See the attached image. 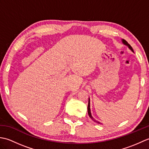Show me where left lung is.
I'll return each mask as SVG.
<instances>
[{
    "instance_id": "1",
    "label": "left lung",
    "mask_w": 149,
    "mask_h": 149,
    "mask_svg": "<svg viewBox=\"0 0 149 149\" xmlns=\"http://www.w3.org/2000/svg\"><path fill=\"white\" fill-rule=\"evenodd\" d=\"M122 43L124 44V45H127L129 49H130L132 52H134L133 51V49H132V47L129 45V44L127 43V41H125V40H123V39H122ZM90 98H89V100H88V115H89V116L90 117V118L92 119L94 122H97L98 123H101L100 122H97V121H96L95 120L93 117H92V116H91V111H90Z\"/></svg>"
}]
</instances>
